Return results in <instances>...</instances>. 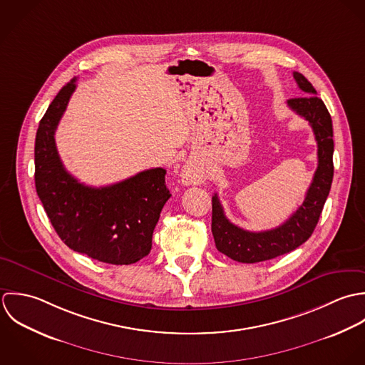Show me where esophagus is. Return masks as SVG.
I'll return each instance as SVG.
<instances>
[{
	"label": "esophagus",
	"mask_w": 365,
	"mask_h": 365,
	"mask_svg": "<svg viewBox=\"0 0 365 365\" xmlns=\"http://www.w3.org/2000/svg\"><path fill=\"white\" fill-rule=\"evenodd\" d=\"M182 180L186 185L199 183L202 180V173L193 165H186L182 170Z\"/></svg>",
	"instance_id": "obj_1"
}]
</instances>
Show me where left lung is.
Segmentation results:
<instances>
[{
    "label": "left lung",
    "mask_w": 365,
    "mask_h": 365,
    "mask_svg": "<svg viewBox=\"0 0 365 365\" xmlns=\"http://www.w3.org/2000/svg\"><path fill=\"white\" fill-rule=\"evenodd\" d=\"M293 78L303 91V96L289 98L288 107L309 121L313 130L317 141V169L303 203L284 224L272 230L254 232L232 224L225 217L217 195L213 196L212 232L216 248L238 262L254 264L268 261L291 252L307 241L319 221L331 187L334 172L331 117L323 100L316 96L317 93L312 83L299 72H293Z\"/></svg>",
    "instance_id": "obj_1"
}]
</instances>
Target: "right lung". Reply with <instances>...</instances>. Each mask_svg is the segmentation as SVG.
I'll use <instances>...</instances> for the list:
<instances>
[{"label": "right lung", "instance_id": "add662e5", "mask_svg": "<svg viewBox=\"0 0 365 365\" xmlns=\"http://www.w3.org/2000/svg\"><path fill=\"white\" fill-rule=\"evenodd\" d=\"M76 88H61L39 123L35 140V186L61 240L76 252L114 265H130L149 254L153 228L172 196L166 170L153 168L123 182L91 187L63 166L55 131Z\"/></svg>", "mask_w": 365, "mask_h": 365}]
</instances>
